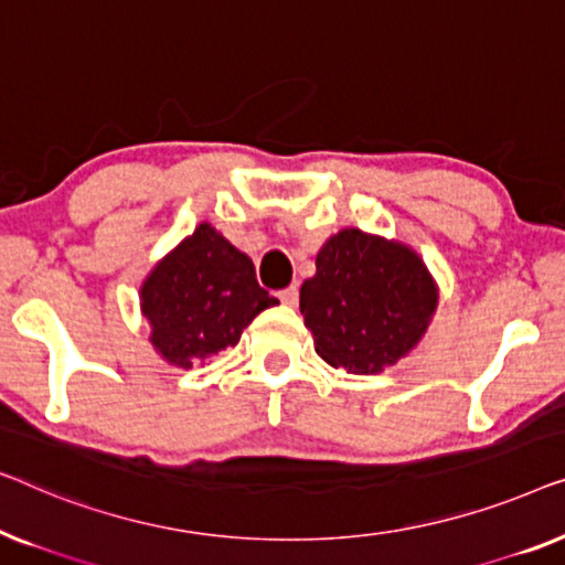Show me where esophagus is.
<instances>
[{
    "mask_svg": "<svg viewBox=\"0 0 565 565\" xmlns=\"http://www.w3.org/2000/svg\"><path fill=\"white\" fill-rule=\"evenodd\" d=\"M279 299L284 301V305L297 307V301H299V286H297V284L286 286V289H281V291H279Z\"/></svg>",
    "mask_w": 565,
    "mask_h": 565,
    "instance_id": "obj_1",
    "label": "esophagus"
}]
</instances>
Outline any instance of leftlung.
<instances>
[{"label": "left lung", "instance_id": "left-lung-1", "mask_svg": "<svg viewBox=\"0 0 565 565\" xmlns=\"http://www.w3.org/2000/svg\"><path fill=\"white\" fill-rule=\"evenodd\" d=\"M315 264L317 274L299 289V309L317 355L332 369L381 373L423 340L438 286L407 245L345 227Z\"/></svg>", "mask_w": 565, "mask_h": 565}]
</instances>
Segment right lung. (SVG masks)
<instances>
[{
  "instance_id": "right-lung-1",
  "label": "right lung",
  "mask_w": 565,
  "mask_h": 565,
  "mask_svg": "<svg viewBox=\"0 0 565 565\" xmlns=\"http://www.w3.org/2000/svg\"><path fill=\"white\" fill-rule=\"evenodd\" d=\"M274 305L256 281L253 260L210 222L158 260L140 286L150 343L179 369L204 365L237 345L253 317Z\"/></svg>"
}]
</instances>
